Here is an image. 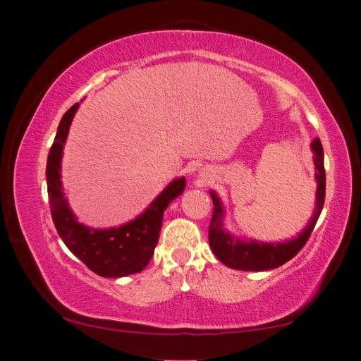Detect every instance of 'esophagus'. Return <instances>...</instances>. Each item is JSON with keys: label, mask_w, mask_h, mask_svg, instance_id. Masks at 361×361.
Here are the masks:
<instances>
[{"label": "esophagus", "mask_w": 361, "mask_h": 361, "mask_svg": "<svg viewBox=\"0 0 361 361\" xmlns=\"http://www.w3.org/2000/svg\"><path fill=\"white\" fill-rule=\"evenodd\" d=\"M199 178L202 180V181H205V180H209V175H207V172H202V173L199 175Z\"/></svg>", "instance_id": "obj_1"}]
</instances>
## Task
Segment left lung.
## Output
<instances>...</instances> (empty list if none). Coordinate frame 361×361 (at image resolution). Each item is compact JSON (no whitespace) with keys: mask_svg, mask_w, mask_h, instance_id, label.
<instances>
[{"mask_svg":"<svg viewBox=\"0 0 361 361\" xmlns=\"http://www.w3.org/2000/svg\"><path fill=\"white\" fill-rule=\"evenodd\" d=\"M314 152L315 164V180H317V199H315V212L310 219L307 228H305L296 239L280 242V243H266L258 240H240L229 234L223 228V215L224 209L218 195L210 191V197L213 200V215L209 228V242L212 252L224 266L237 271H269L285 264L286 261L301 252V248L307 243L310 234L315 228L317 219H319L323 204H325V164H323V148L322 142L315 138L310 145Z\"/></svg>","mask_w":361,"mask_h":361,"instance_id":"1","label":"left lung"}]
</instances>
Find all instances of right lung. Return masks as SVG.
Returning <instances> with one entry per match:
<instances>
[{"instance_id":"add662e5","label":"right lung","mask_w":361,"mask_h":361,"mask_svg":"<svg viewBox=\"0 0 361 361\" xmlns=\"http://www.w3.org/2000/svg\"><path fill=\"white\" fill-rule=\"evenodd\" d=\"M78 108L79 103H75L63 114L47 156L46 180L54 224L70 252L97 276L116 279L142 272L148 266L157 245L164 212L175 197L185 191L186 180L185 176L173 180L142 215L119 228L94 229L78 223L66 202L60 180L63 145Z\"/></svg>"}]
</instances>
